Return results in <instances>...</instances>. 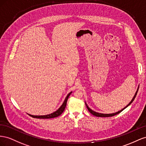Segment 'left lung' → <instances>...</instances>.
Listing matches in <instances>:
<instances>
[{
    "label": "left lung",
    "instance_id": "left-lung-1",
    "mask_svg": "<svg viewBox=\"0 0 146 146\" xmlns=\"http://www.w3.org/2000/svg\"><path fill=\"white\" fill-rule=\"evenodd\" d=\"M139 89V88H138ZM138 90H137V91H136V94H135V96L133 97V99L131 100V101L130 102V103L128 104V105L125 107V108H124L123 109H122L121 111H118L117 112H115V113H113V114H101V113H98V112H95V111H92V110L91 109H90V108L88 107V106L87 105V104L86 103V107H87V110H88V111L90 112V113L92 114H93L94 115H95V116H97V117H112V116H114V115H117V114H118L119 113H120V112H122L124 109H125V108H127V107H128L129 105H130V104L133 102V100H135V97H136V95H137V93H138Z\"/></svg>",
    "mask_w": 146,
    "mask_h": 146
}]
</instances>
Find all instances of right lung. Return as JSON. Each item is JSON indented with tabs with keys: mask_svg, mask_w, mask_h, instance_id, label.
Listing matches in <instances>:
<instances>
[{
	"mask_svg": "<svg viewBox=\"0 0 146 146\" xmlns=\"http://www.w3.org/2000/svg\"><path fill=\"white\" fill-rule=\"evenodd\" d=\"M71 94H72V92H70L68 94V95L66 96V97L65 100V101L64 102V103L62 105V106L56 112H53V113H52L51 114H48V115H30V114H29V115L31 116V117H32L37 118V119H51V118L58 117V116H59L60 114H62V112H64L65 108L66 107V102H67L68 98V97H69V96H70Z\"/></svg>",
	"mask_w": 146,
	"mask_h": 146,
	"instance_id": "1",
	"label": "right lung"
}]
</instances>
